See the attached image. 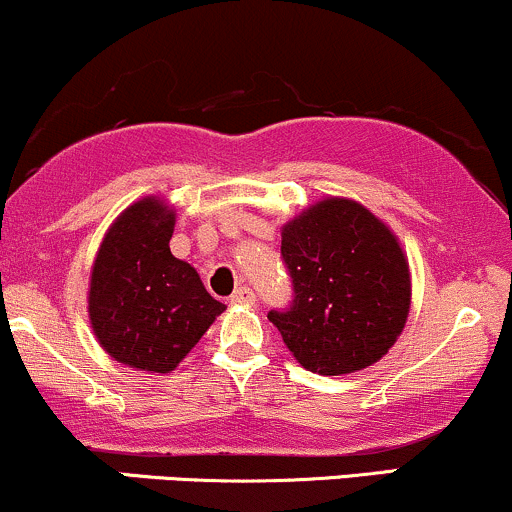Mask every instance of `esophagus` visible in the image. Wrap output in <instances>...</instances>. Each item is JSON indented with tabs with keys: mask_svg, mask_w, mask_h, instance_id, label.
I'll return each mask as SVG.
<instances>
[{
	"mask_svg": "<svg viewBox=\"0 0 512 512\" xmlns=\"http://www.w3.org/2000/svg\"><path fill=\"white\" fill-rule=\"evenodd\" d=\"M231 303L233 305H250L255 303V291L250 289V286H240V289H236V293L231 296Z\"/></svg>",
	"mask_w": 512,
	"mask_h": 512,
	"instance_id": "esophagus-1",
	"label": "esophagus"
}]
</instances>
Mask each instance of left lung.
<instances>
[{"mask_svg": "<svg viewBox=\"0 0 512 512\" xmlns=\"http://www.w3.org/2000/svg\"><path fill=\"white\" fill-rule=\"evenodd\" d=\"M293 305L269 322L303 368L346 375L378 363L411 308L409 260L390 226L346 197L310 204L281 228Z\"/></svg>", "mask_w": 512, "mask_h": 512, "instance_id": "1", "label": "left lung"}]
</instances>
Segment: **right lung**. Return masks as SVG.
Returning <instances> with one entry per match:
<instances>
[{"instance_id": "right-lung-1", "label": "right lung", "mask_w": 512, "mask_h": 512, "mask_svg": "<svg viewBox=\"0 0 512 512\" xmlns=\"http://www.w3.org/2000/svg\"><path fill=\"white\" fill-rule=\"evenodd\" d=\"M175 211L149 195L105 231L88 281V320L122 366L170 373L226 305L209 296L192 264L170 252Z\"/></svg>"}]
</instances>
